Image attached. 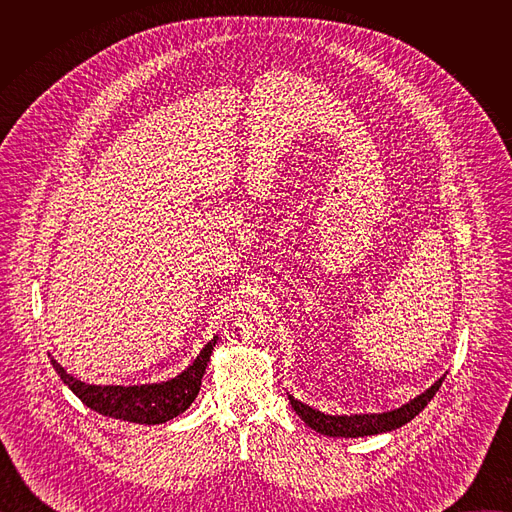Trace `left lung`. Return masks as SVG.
Returning <instances> with one entry per match:
<instances>
[{
    "mask_svg": "<svg viewBox=\"0 0 512 512\" xmlns=\"http://www.w3.org/2000/svg\"><path fill=\"white\" fill-rule=\"evenodd\" d=\"M446 375L437 379L429 389H425L421 395L411 399L409 403L383 411V413H354V415H328L322 413L302 401H298L294 395H287L291 407L304 419V423L312 429H316L322 435L328 437H364V435H377L385 431H393L409 423L415 415H419L425 405L433 399V395L440 391Z\"/></svg>",
    "mask_w": 512,
    "mask_h": 512,
    "instance_id": "1",
    "label": "left lung"
}]
</instances>
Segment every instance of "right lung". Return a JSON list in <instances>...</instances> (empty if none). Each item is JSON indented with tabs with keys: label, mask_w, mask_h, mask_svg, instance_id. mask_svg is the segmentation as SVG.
Returning a JSON list of instances; mask_svg holds the SVG:
<instances>
[{
	"label": "right lung",
	"mask_w": 512,
	"mask_h": 512,
	"mask_svg": "<svg viewBox=\"0 0 512 512\" xmlns=\"http://www.w3.org/2000/svg\"><path fill=\"white\" fill-rule=\"evenodd\" d=\"M216 340L218 336L204 344V348L194 358L190 367L184 369L174 379L148 385H89L68 375L60 367V362L54 360L52 356L50 362L60 375V379L64 381V385H68V389L93 411L131 423L158 425L178 417L192 405L200 391L202 375L206 371V364L210 362V354L214 350Z\"/></svg>",
	"instance_id": "1"
}]
</instances>
